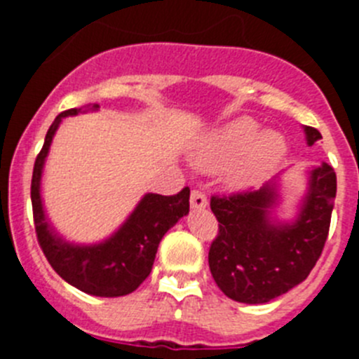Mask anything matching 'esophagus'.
I'll return each instance as SVG.
<instances>
[{"mask_svg":"<svg viewBox=\"0 0 359 359\" xmlns=\"http://www.w3.org/2000/svg\"><path fill=\"white\" fill-rule=\"evenodd\" d=\"M207 196L203 194L201 190H192V194H190V207L194 208V210H201V208H207Z\"/></svg>","mask_w":359,"mask_h":359,"instance_id":"obj_1","label":"esophagus"}]
</instances>
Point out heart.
Returning a JSON list of instances; mask_svg holds the SVG:
<instances>
[{"label":"heart","mask_w":359,"mask_h":359,"mask_svg":"<svg viewBox=\"0 0 359 359\" xmlns=\"http://www.w3.org/2000/svg\"><path fill=\"white\" fill-rule=\"evenodd\" d=\"M286 140L277 131L259 133L250 118L224 123L194 154V165L201 170H221L231 165L226 182L231 189H248L262 182L286 154Z\"/></svg>","instance_id":"heart-1"}]
</instances>
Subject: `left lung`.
<instances>
[{
  "instance_id": "8db88e82",
  "label": "left lung",
  "mask_w": 359,
  "mask_h": 359,
  "mask_svg": "<svg viewBox=\"0 0 359 359\" xmlns=\"http://www.w3.org/2000/svg\"><path fill=\"white\" fill-rule=\"evenodd\" d=\"M307 145L322 138L304 128ZM277 183L230 196H212L219 221L208 266L219 290L243 304H266L306 280L327 241L336 198V172L322 163L309 172V187L294 221H277Z\"/></svg>"
}]
</instances>
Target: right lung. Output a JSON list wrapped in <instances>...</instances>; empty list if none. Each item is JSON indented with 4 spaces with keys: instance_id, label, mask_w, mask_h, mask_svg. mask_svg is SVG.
<instances>
[{
    "instance_id": "right-lung-1",
    "label": "right lung",
    "mask_w": 359,
    "mask_h": 359,
    "mask_svg": "<svg viewBox=\"0 0 359 359\" xmlns=\"http://www.w3.org/2000/svg\"><path fill=\"white\" fill-rule=\"evenodd\" d=\"M90 109H98V106L93 104ZM77 113L81 109L57 115L34 163L30 196L37 241L52 268L68 284L93 297H123L149 277L161 237L189 214L190 189L185 187L176 196L145 194L126 223L102 243L72 244L57 236L44 215L41 176L59 123Z\"/></svg>"
}]
</instances>
